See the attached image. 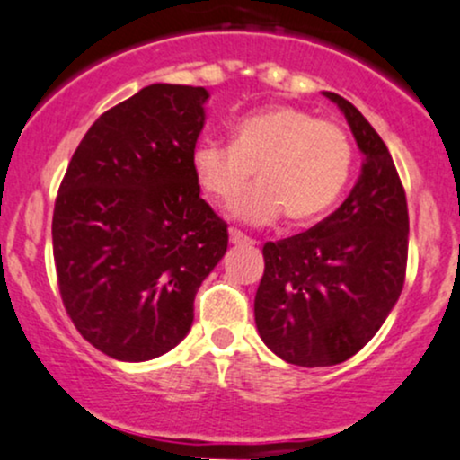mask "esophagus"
<instances>
[{
	"label": "esophagus",
	"mask_w": 460,
	"mask_h": 460,
	"mask_svg": "<svg viewBox=\"0 0 460 460\" xmlns=\"http://www.w3.org/2000/svg\"><path fill=\"white\" fill-rule=\"evenodd\" d=\"M230 243L232 245H254L256 241L250 239V236H245L241 230H230Z\"/></svg>",
	"instance_id": "34e87169"
}]
</instances>
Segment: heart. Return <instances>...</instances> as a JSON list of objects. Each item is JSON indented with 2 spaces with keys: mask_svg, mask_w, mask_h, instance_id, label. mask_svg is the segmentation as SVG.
<instances>
[{
  "mask_svg": "<svg viewBox=\"0 0 460 460\" xmlns=\"http://www.w3.org/2000/svg\"><path fill=\"white\" fill-rule=\"evenodd\" d=\"M352 143L337 123L297 106H267L236 119L232 143L199 141L193 173L217 204H230L251 181L261 182L232 206V217L270 226L287 210L296 224L317 219L341 198L352 172Z\"/></svg>",
  "mask_w": 460,
  "mask_h": 460,
  "instance_id": "1",
  "label": "heart"
}]
</instances>
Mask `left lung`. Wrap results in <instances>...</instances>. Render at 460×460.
<instances>
[{
	"mask_svg": "<svg viewBox=\"0 0 460 460\" xmlns=\"http://www.w3.org/2000/svg\"><path fill=\"white\" fill-rule=\"evenodd\" d=\"M323 95L348 119L365 161L354 189L311 230L265 243L254 299L261 339L299 367H330L371 341L404 287L409 208L385 141L356 106Z\"/></svg>",
	"mask_w": 460,
	"mask_h": 460,
	"instance_id": "8db88e82",
	"label": "left lung"
}]
</instances>
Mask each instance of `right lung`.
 Wrapping results in <instances>:
<instances>
[{"mask_svg": "<svg viewBox=\"0 0 460 460\" xmlns=\"http://www.w3.org/2000/svg\"><path fill=\"white\" fill-rule=\"evenodd\" d=\"M208 97L204 86H146L93 123L60 182V297L111 358L141 363L182 341L195 293L228 250L190 163Z\"/></svg>", "mask_w": 460, "mask_h": 460, "instance_id": "add662e5", "label": "right lung"}]
</instances>
